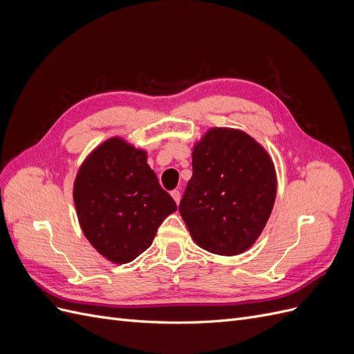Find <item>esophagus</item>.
Returning a JSON list of instances; mask_svg holds the SVG:
<instances>
[{
    "label": "esophagus",
    "mask_w": 354,
    "mask_h": 354,
    "mask_svg": "<svg viewBox=\"0 0 354 354\" xmlns=\"http://www.w3.org/2000/svg\"><path fill=\"white\" fill-rule=\"evenodd\" d=\"M171 196H173V199L176 201V203H177V205H178V203H180V192L178 190H173V192H171Z\"/></svg>",
    "instance_id": "esophagus-1"
}]
</instances>
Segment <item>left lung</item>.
Listing matches in <instances>:
<instances>
[{"label":"left lung","instance_id":"8db88e82","mask_svg":"<svg viewBox=\"0 0 354 354\" xmlns=\"http://www.w3.org/2000/svg\"><path fill=\"white\" fill-rule=\"evenodd\" d=\"M192 167L194 174L178 208L192 239L217 255L250 250L276 199L270 155L245 131L214 127L195 143Z\"/></svg>","mask_w":354,"mask_h":354}]
</instances>
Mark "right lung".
Listing matches in <instances>:
<instances>
[{
  "label": "right lung",
  "mask_w": 354,
  "mask_h": 354,
  "mask_svg": "<svg viewBox=\"0 0 354 354\" xmlns=\"http://www.w3.org/2000/svg\"><path fill=\"white\" fill-rule=\"evenodd\" d=\"M73 203L84 236L115 264L145 252L160 223L177 209L145 149L118 136L84 159L73 181Z\"/></svg>",
  "instance_id": "obj_1"
}]
</instances>
